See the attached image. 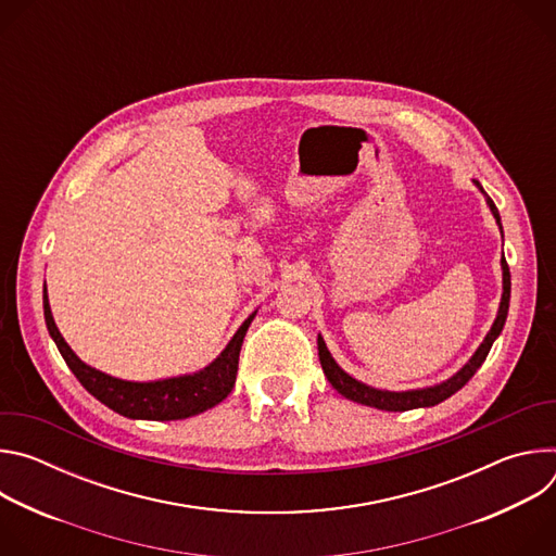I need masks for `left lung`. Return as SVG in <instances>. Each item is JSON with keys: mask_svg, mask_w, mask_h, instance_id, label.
I'll list each match as a JSON object with an SVG mask.
<instances>
[{"mask_svg": "<svg viewBox=\"0 0 556 556\" xmlns=\"http://www.w3.org/2000/svg\"><path fill=\"white\" fill-rule=\"evenodd\" d=\"M472 185L484 193L486 204H489V208H491V213H493V217H495V222H497V226L502 230V217H500V211H497L495 202L486 195V191L482 189V185L478 180H472ZM508 305H510V270H508L506 260L502 257V301H500V309H497V316H495V321H493L489 334L484 337L480 348L475 350V354L468 358V363H464V367H459L451 378H446V380H442L438 384H431V387H418V389H405V391H389V389L369 387V384L356 380L354 376H350L332 358V354H330V350H328V345H326L321 334H319V339H316V345H319V361H321L324 374L328 376L330 384L341 395H345L348 401H354V403L365 405V407L382 409V412H409V409H420V407H435L442 401L451 399V395L455 391H459L472 378V374L482 367V363L486 361L493 343L497 341V337L504 330L506 316H508Z\"/></svg>", "mask_w": 556, "mask_h": 556, "instance_id": "obj_1", "label": "left lung"}]
</instances>
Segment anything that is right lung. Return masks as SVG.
Instances as JSON below:
<instances>
[{
  "instance_id": "add662e5",
  "label": "right lung",
  "mask_w": 556,
  "mask_h": 556,
  "mask_svg": "<svg viewBox=\"0 0 556 556\" xmlns=\"http://www.w3.org/2000/svg\"><path fill=\"white\" fill-rule=\"evenodd\" d=\"M257 309L249 319L237 328L228 345L219 352L215 361H211L204 369L161 380H123L110 376L97 367H90L78 358L72 348L61 337L48 301V290L43 288V316L46 326L56 343L63 361L72 369L99 403L110 407L112 412L131 418V420H185L198 416L215 405H219L235 387L237 363H240V350L249 326L253 324Z\"/></svg>"
}]
</instances>
